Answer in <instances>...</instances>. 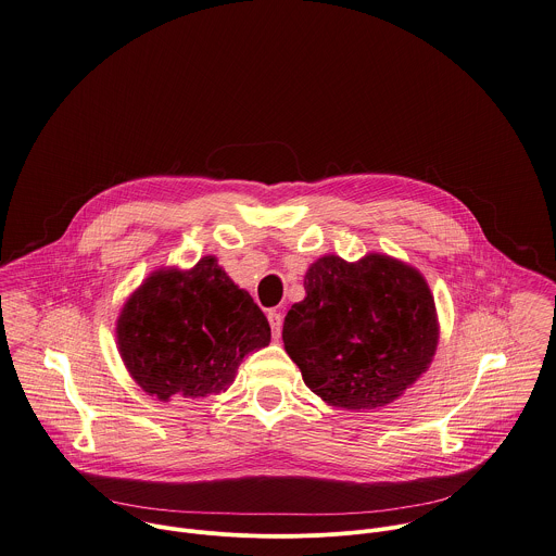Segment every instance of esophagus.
<instances>
[{"instance_id":"esophagus-1","label":"esophagus","mask_w":556,"mask_h":556,"mask_svg":"<svg viewBox=\"0 0 556 556\" xmlns=\"http://www.w3.org/2000/svg\"><path fill=\"white\" fill-rule=\"evenodd\" d=\"M267 319H269L274 339H278V337H280V330H282V315H280V311H269V313H267Z\"/></svg>"}]
</instances>
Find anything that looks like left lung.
Segmentation results:
<instances>
[{
    "label": "left lung",
    "instance_id": "obj_1",
    "mask_svg": "<svg viewBox=\"0 0 556 556\" xmlns=\"http://www.w3.org/2000/svg\"><path fill=\"white\" fill-rule=\"evenodd\" d=\"M282 326L285 350L324 402L369 410L400 397L430 365L439 324L424 276L387 254H328Z\"/></svg>",
    "mask_w": 556,
    "mask_h": 556
}]
</instances>
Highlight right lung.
Listing matches in <instances>:
<instances>
[{"label":"right lung","instance_id":"right-lung-1","mask_svg":"<svg viewBox=\"0 0 556 556\" xmlns=\"http://www.w3.org/2000/svg\"><path fill=\"white\" fill-rule=\"evenodd\" d=\"M269 339L267 317L215 256L187 271H154L117 319L119 354L130 376L161 402L226 391L243 358Z\"/></svg>","mask_w":556,"mask_h":556}]
</instances>
